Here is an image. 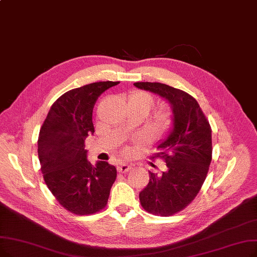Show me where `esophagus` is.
<instances>
[{
    "label": "esophagus",
    "instance_id": "esophagus-1",
    "mask_svg": "<svg viewBox=\"0 0 257 257\" xmlns=\"http://www.w3.org/2000/svg\"><path fill=\"white\" fill-rule=\"evenodd\" d=\"M131 168H132L131 165L126 164V163H120V164L117 166V171H118L119 173H126V172H128Z\"/></svg>",
    "mask_w": 257,
    "mask_h": 257
}]
</instances>
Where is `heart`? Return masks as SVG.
<instances>
[{"label": "heart", "mask_w": 257, "mask_h": 257, "mask_svg": "<svg viewBox=\"0 0 257 257\" xmlns=\"http://www.w3.org/2000/svg\"><path fill=\"white\" fill-rule=\"evenodd\" d=\"M154 105L153 96L145 91H132L127 97V106L129 107H142L149 112ZM171 115L168 111H160L155 115V127L156 129H166L170 125Z\"/></svg>", "instance_id": "b5f03b06"}]
</instances>
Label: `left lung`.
<instances>
[{
	"label": "left lung",
	"instance_id": "1",
	"mask_svg": "<svg viewBox=\"0 0 257 257\" xmlns=\"http://www.w3.org/2000/svg\"><path fill=\"white\" fill-rule=\"evenodd\" d=\"M133 85L160 95L171 107L172 127L155 154L164 159L166 170L149 171V183L140 192L147 212L170 216L192 202L206 180L212 159L211 127L196 99L185 91L162 83Z\"/></svg>",
	"mask_w": 257,
	"mask_h": 257
}]
</instances>
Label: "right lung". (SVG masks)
Segmentation results:
<instances>
[{"mask_svg": "<svg viewBox=\"0 0 257 257\" xmlns=\"http://www.w3.org/2000/svg\"><path fill=\"white\" fill-rule=\"evenodd\" d=\"M118 82H97L72 89L55 101L44 120L38 153L44 181L58 202L77 215L105 208L116 178L115 167L87 160L85 140L93 135L97 97Z\"/></svg>", "mask_w": 257, "mask_h": 257, "instance_id": "1", "label": "right lung"}]
</instances>
